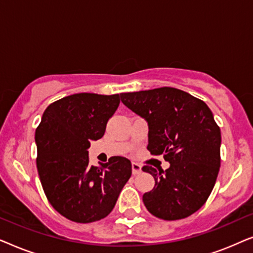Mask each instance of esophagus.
<instances>
[{"instance_id": "1", "label": "esophagus", "mask_w": 253, "mask_h": 253, "mask_svg": "<svg viewBox=\"0 0 253 253\" xmlns=\"http://www.w3.org/2000/svg\"><path fill=\"white\" fill-rule=\"evenodd\" d=\"M131 166H132V174L133 175L139 174V172L141 171V166L139 164H137V162H132Z\"/></svg>"}]
</instances>
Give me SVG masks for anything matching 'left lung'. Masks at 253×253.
<instances>
[{"instance_id":"1","label":"left lung","mask_w":253,"mask_h":253,"mask_svg":"<svg viewBox=\"0 0 253 253\" xmlns=\"http://www.w3.org/2000/svg\"><path fill=\"white\" fill-rule=\"evenodd\" d=\"M127 108L147 121L151 154H164L170 167L143 170L154 177L143 202L151 214L172 221L188 217L206 203L221 165V131L203 100L174 87L122 93Z\"/></svg>"}]
</instances>
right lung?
<instances>
[{"label":"right lung","mask_w":253,"mask_h":253,"mask_svg":"<svg viewBox=\"0 0 253 253\" xmlns=\"http://www.w3.org/2000/svg\"><path fill=\"white\" fill-rule=\"evenodd\" d=\"M120 105V94L77 93L50 103L36 130L37 168L50 205L61 215L89 223L112 212L131 177V162L112 157L88 165L89 141L105 134Z\"/></svg>","instance_id":"1"}]
</instances>
